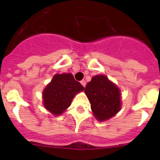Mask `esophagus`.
Masks as SVG:
<instances>
[{"mask_svg": "<svg viewBox=\"0 0 160 160\" xmlns=\"http://www.w3.org/2000/svg\"><path fill=\"white\" fill-rule=\"evenodd\" d=\"M81 84L82 85L83 87H86V81H85V80H82L81 81Z\"/></svg>", "mask_w": 160, "mask_h": 160, "instance_id": "obj_1", "label": "esophagus"}]
</instances>
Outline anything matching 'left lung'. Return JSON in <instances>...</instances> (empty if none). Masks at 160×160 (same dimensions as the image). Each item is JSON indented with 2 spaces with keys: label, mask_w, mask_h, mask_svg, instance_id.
<instances>
[{
  "label": "left lung",
  "mask_w": 160,
  "mask_h": 160,
  "mask_svg": "<svg viewBox=\"0 0 160 160\" xmlns=\"http://www.w3.org/2000/svg\"><path fill=\"white\" fill-rule=\"evenodd\" d=\"M85 93L90 102L94 115L98 121L111 118L121 108L118 87L105 75H96L87 83Z\"/></svg>",
  "instance_id": "8db88e82"
}]
</instances>
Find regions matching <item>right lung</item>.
I'll return each mask as SVG.
<instances>
[{"label": "right lung", "instance_id": "add662e5", "mask_svg": "<svg viewBox=\"0 0 160 160\" xmlns=\"http://www.w3.org/2000/svg\"><path fill=\"white\" fill-rule=\"evenodd\" d=\"M83 90L81 83L70 73L56 74L43 91L44 106L53 114L59 115L70 107L74 95Z\"/></svg>", "mask_w": 160, "mask_h": 160}]
</instances>
